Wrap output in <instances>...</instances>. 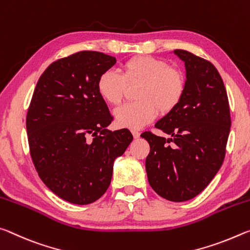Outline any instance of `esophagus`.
I'll return each instance as SVG.
<instances>
[{
    "label": "esophagus",
    "instance_id": "34e87169",
    "mask_svg": "<svg viewBox=\"0 0 250 250\" xmlns=\"http://www.w3.org/2000/svg\"><path fill=\"white\" fill-rule=\"evenodd\" d=\"M132 134H133L134 138H138V137H140V135H141V133L136 129H132Z\"/></svg>",
    "mask_w": 250,
    "mask_h": 250
}]
</instances>
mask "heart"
I'll use <instances>...</instances> for the list:
<instances>
[{
	"mask_svg": "<svg viewBox=\"0 0 250 250\" xmlns=\"http://www.w3.org/2000/svg\"><path fill=\"white\" fill-rule=\"evenodd\" d=\"M126 83L141 84L135 95L137 102L124 104L115 110L117 124L128 128L143 127L158 112L170 113L181 103L186 91V76L182 69L148 55L128 60L123 65V74L115 69L102 73L97 91L108 104L118 105L125 96Z\"/></svg>",
	"mask_w": 250,
	"mask_h": 250,
	"instance_id": "heart-1",
	"label": "heart"
}]
</instances>
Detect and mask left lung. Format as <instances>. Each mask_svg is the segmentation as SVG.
Wrapping results in <instances>:
<instances>
[{"label":"left lung","mask_w":250,"mask_h":250,"mask_svg":"<svg viewBox=\"0 0 250 250\" xmlns=\"http://www.w3.org/2000/svg\"><path fill=\"white\" fill-rule=\"evenodd\" d=\"M185 62L186 91L181 103L141 136L150 152L145 167L153 189L170 202H186L205 189L223 165L231 120L222 76L209 61L175 50Z\"/></svg>","instance_id":"8db88e82"}]
</instances>
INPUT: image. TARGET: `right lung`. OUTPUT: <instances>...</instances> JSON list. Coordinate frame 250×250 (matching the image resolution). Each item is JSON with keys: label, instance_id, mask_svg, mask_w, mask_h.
Listing matches in <instances>:
<instances>
[{"label": "right lung", "instance_id": "add662e5", "mask_svg": "<svg viewBox=\"0 0 250 250\" xmlns=\"http://www.w3.org/2000/svg\"><path fill=\"white\" fill-rule=\"evenodd\" d=\"M116 59L95 51L53 62L41 75L26 115L30 153L40 178L68 203L87 205L104 195L115 158L133 141L127 128L108 130L98 77Z\"/></svg>", "mask_w": 250, "mask_h": 250}]
</instances>
